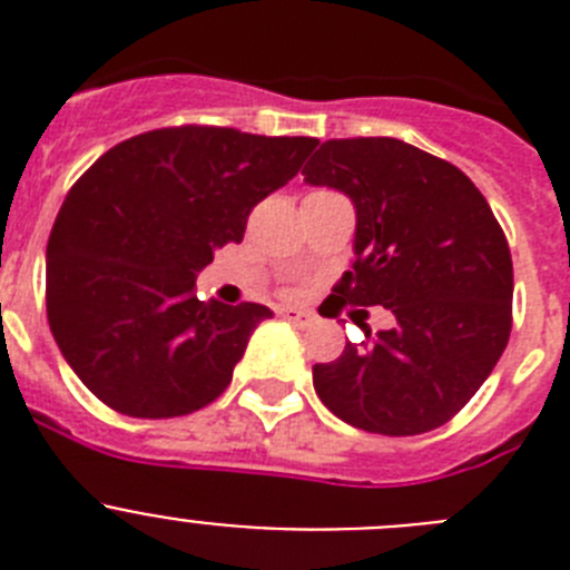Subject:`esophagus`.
<instances>
[{"mask_svg":"<svg viewBox=\"0 0 570 570\" xmlns=\"http://www.w3.org/2000/svg\"><path fill=\"white\" fill-rule=\"evenodd\" d=\"M279 316H282V320L294 322V325H308V322H311L308 311H296V308H282Z\"/></svg>","mask_w":570,"mask_h":570,"instance_id":"34e87169","label":"esophagus"}]
</instances>
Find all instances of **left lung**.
<instances>
[{
  "label": "left lung",
  "mask_w": 570,
  "mask_h": 570,
  "mask_svg": "<svg viewBox=\"0 0 570 570\" xmlns=\"http://www.w3.org/2000/svg\"><path fill=\"white\" fill-rule=\"evenodd\" d=\"M302 174L356 208V259L331 302L396 316L374 342H347L340 360L314 365L316 394L367 434L445 425L511 336L513 265L491 205L456 165L391 136L328 139Z\"/></svg>",
  "instance_id": "left-lung-1"
}]
</instances>
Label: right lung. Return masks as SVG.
Instances as JSON below:
<instances>
[{"instance_id":"right-lung-1","label":"right lung","mask_w":570,"mask_h":570,"mask_svg":"<svg viewBox=\"0 0 570 570\" xmlns=\"http://www.w3.org/2000/svg\"><path fill=\"white\" fill-rule=\"evenodd\" d=\"M311 136L179 125L130 136L79 176L48 239V322L90 394L136 420L210 405L271 308L196 299L214 250L288 185Z\"/></svg>"}]
</instances>
